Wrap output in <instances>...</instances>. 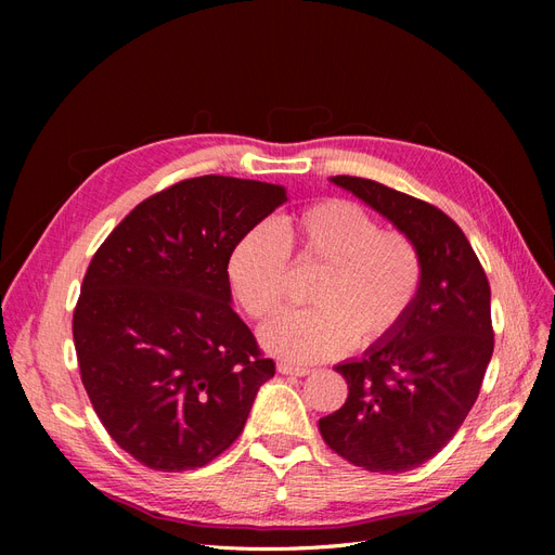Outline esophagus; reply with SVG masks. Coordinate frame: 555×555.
I'll use <instances>...</instances> for the list:
<instances>
[{"label":"esophagus","instance_id":"34e87169","mask_svg":"<svg viewBox=\"0 0 555 555\" xmlns=\"http://www.w3.org/2000/svg\"><path fill=\"white\" fill-rule=\"evenodd\" d=\"M278 371L282 375H292V377H306V375H310V367H306V365H292V363H278Z\"/></svg>","mask_w":555,"mask_h":555}]
</instances>
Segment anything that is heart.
Instances as JSON below:
<instances>
[{"mask_svg":"<svg viewBox=\"0 0 555 555\" xmlns=\"http://www.w3.org/2000/svg\"><path fill=\"white\" fill-rule=\"evenodd\" d=\"M289 255L324 266L310 294L314 308L278 314L263 326L261 343L300 365L384 340L405 322L424 284V255L412 236L379 229L351 201L328 198L278 224L259 222L233 245L227 273L251 319L282 306Z\"/></svg>","mask_w":555,"mask_h":555,"instance_id":"b5f03b06","label":"heart"}]
</instances>
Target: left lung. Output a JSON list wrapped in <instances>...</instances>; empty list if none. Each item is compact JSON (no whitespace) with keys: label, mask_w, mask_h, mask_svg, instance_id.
<instances>
[{"label":"left lung","mask_w":555,"mask_h":555,"mask_svg":"<svg viewBox=\"0 0 555 555\" xmlns=\"http://www.w3.org/2000/svg\"><path fill=\"white\" fill-rule=\"evenodd\" d=\"M331 182L412 236L426 271L405 322L361 359L335 365L349 393L319 418V433L351 465L408 473L433 459L475 405L493 357L491 287L465 233L440 208L375 180Z\"/></svg>","instance_id":"8db88e82"}]
</instances>
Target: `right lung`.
Here are the masks:
<instances>
[{"label":"right lung","mask_w":555,"mask_h":555,"mask_svg":"<svg viewBox=\"0 0 555 555\" xmlns=\"http://www.w3.org/2000/svg\"><path fill=\"white\" fill-rule=\"evenodd\" d=\"M284 201L271 182L190 178L145 198L94 251L74 310L80 379L117 447L150 469L220 456L275 375L231 308L227 261Z\"/></svg>","instance_id":"add662e5"}]
</instances>
